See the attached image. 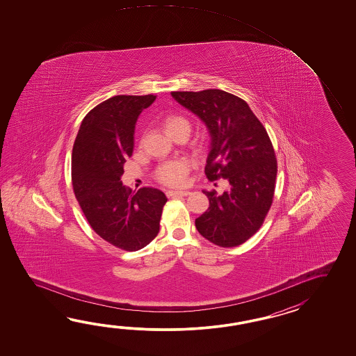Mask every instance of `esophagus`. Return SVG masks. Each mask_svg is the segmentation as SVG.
<instances>
[{
    "label": "esophagus",
    "instance_id": "esophagus-1",
    "mask_svg": "<svg viewBox=\"0 0 356 356\" xmlns=\"http://www.w3.org/2000/svg\"><path fill=\"white\" fill-rule=\"evenodd\" d=\"M168 196L175 197V196H188L189 191H168Z\"/></svg>",
    "mask_w": 356,
    "mask_h": 356
}]
</instances>
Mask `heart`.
<instances>
[{
    "instance_id": "obj_1",
    "label": "heart",
    "mask_w": 356,
    "mask_h": 356,
    "mask_svg": "<svg viewBox=\"0 0 356 356\" xmlns=\"http://www.w3.org/2000/svg\"><path fill=\"white\" fill-rule=\"evenodd\" d=\"M183 121H186V120L177 118V117L169 118L167 122V129ZM187 172H188V163L186 160H173V161H169L164 165H161L158 175H159L160 181L163 183H167L170 186H177V184L183 183Z\"/></svg>"
}]
</instances>
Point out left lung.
Masks as SVG:
<instances>
[{
    "mask_svg": "<svg viewBox=\"0 0 356 356\" xmlns=\"http://www.w3.org/2000/svg\"><path fill=\"white\" fill-rule=\"evenodd\" d=\"M170 94L207 129V178L227 181L221 195L202 191L210 206L197 218L196 229L219 247H236L257 232L273 204L277 164L270 137L250 106L227 91Z\"/></svg>",
    "mask_w": 356,
    "mask_h": 356,
    "instance_id": "obj_1",
    "label": "left lung"
}]
</instances>
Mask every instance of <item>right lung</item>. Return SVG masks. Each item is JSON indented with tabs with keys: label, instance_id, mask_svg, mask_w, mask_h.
Wrapping results in <instances>:
<instances>
[{
	"label": "right lung",
	"instance_id": "1",
	"mask_svg": "<svg viewBox=\"0 0 356 356\" xmlns=\"http://www.w3.org/2000/svg\"><path fill=\"white\" fill-rule=\"evenodd\" d=\"M155 95H115L85 115L72 149L76 198L92 230L121 250L135 252L158 235L167 196L144 187L132 193L122 184L123 164L134 152L141 112Z\"/></svg>",
	"mask_w": 356,
	"mask_h": 356
}]
</instances>
